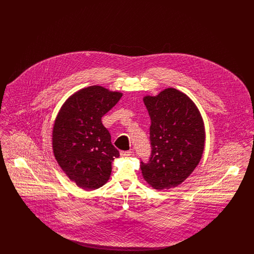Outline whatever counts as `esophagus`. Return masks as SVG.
Wrapping results in <instances>:
<instances>
[{
    "label": "esophagus",
    "mask_w": 254,
    "mask_h": 254,
    "mask_svg": "<svg viewBox=\"0 0 254 254\" xmlns=\"http://www.w3.org/2000/svg\"><path fill=\"white\" fill-rule=\"evenodd\" d=\"M120 155H121V157H129L132 155V151L131 150H122Z\"/></svg>",
    "instance_id": "1"
}]
</instances>
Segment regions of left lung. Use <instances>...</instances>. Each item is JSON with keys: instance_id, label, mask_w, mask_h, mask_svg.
I'll use <instances>...</instances> for the list:
<instances>
[{"instance_id": "1", "label": "left lung", "mask_w": 254, "mask_h": 254, "mask_svg": "<svg viewBox=\"0 0 254 254\" xmlns=\"http://www.w3.org/2000/svg\"><path fill=\"white\" fill-rule=\"evenodd\" d=\"M151 119V154L141 162L145 181L155 190L185 181L199 164L205 146L203 119L193 102L175 88L144 97Z\"/></svg>"}]
</instances>
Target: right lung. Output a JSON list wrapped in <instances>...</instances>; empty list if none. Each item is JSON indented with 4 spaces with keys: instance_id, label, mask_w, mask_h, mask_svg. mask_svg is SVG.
Wrapping results in <instances>:
<instances>
[{
    "instance_id": "obj_1",
    "label": "right lung",
    "mask_w": 254,
    "mask_h": 254,
    "mask_svg": "<svg viewBox=\"0 0 254 254\" xmlns=\"http://www.w3.org/2000/svg\"><path fill=\"white\" fill-rule=\"evenodd\" d=\"M122 93L92 85L69 97L62 107L52 132L53 152L70 180L85 190L104 186L111 163L120 156L102 117L121 99Z\"/></svg>"
}]
</instances>
